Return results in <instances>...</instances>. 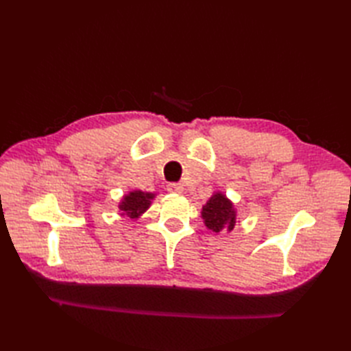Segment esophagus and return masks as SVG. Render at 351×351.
Segmentation results:
<instances>
[{"mask_svg":"<svg viewBox=\"0 0 351 351\" xmlns=\"http://www.w3.org/2000/svg\"><path fill=\"white\" fill-rule=\"evenodd\" d=\"M167 190L170 193H182L184 191V185L178 184V182H170L167 184Z\"/></svg>","mask_w":351,"mask_h":351,"instance_id":"obj_1","label":"esophagus"}]
</instances>
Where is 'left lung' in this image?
I'll list each match as a JSON object with an SVG mask.
<instances>
[{"label": "left lung", "instance_id": "8db88e82", "mask_svg": "<svg viewBox=\"0 0 351 351\" xmlns=\"http://www.w3.org/2000/svg\"><path fill=\"white\" fill-rule=\"evenodd\" d=\"M202 217L205 220V225L213 229L214 232H220L221 229L232 230L235 226L234 206L219 193L208 200L206 205L202 208Z\"/></svg>", "mask_w": 351, "mask_h": 351}]
</instances>
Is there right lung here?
<instances>
[{"instance_id":"obj_1","label":"right lung","mask_w":351,"mask_h":351,"mask_svg":"<svg viewBox=\"0 0 351 351\" xmlns=\"http://www.w3.org/2000/svg\"><path fill=\"white\" fill-rule=\"evenodd\" d=\"M154 195L143 191H132L128 196L123 197V202L121 205V210L126 213V215L131 219H136L141 213H145L149 205H151V199Z\"/></svg>"}]
</instances>
